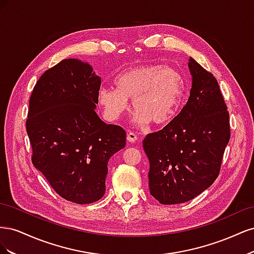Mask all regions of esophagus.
<instances>
[{"instance_id":"34e87169","label":"esophagus","mask_w":254,"mask_h":254,"mask_svg":"<svg viewBox=\"0 0 254 254\" xmlns=\"http://www.w3.org/2000/svg\"><path fill=\"white\" fill-rule=\"evenodd\" d=\"M127 141L130 143H134L137 141V135L134 132L130 131L129 133H127Z\"/></svg>"}]
</instances>
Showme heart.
<instances>
[{
    "label": "heart",
    "instance_id": "b5f03b06",
    "mask_svg": "<svg viewBox=\"0 0 254 254\" xmlns=\"http://www.w3.org/2000/svg\"><path fill=\"white\" fill-rule=\"evenodd\" d=\"M115 84L117 88H102L98 92V103L107 119L118 120L128 110V99H132L136 110L133 121L140 126L170 124L186 94V79L181 72L158 64L128 68L115 78Z\"/></svg>",
    "mask_w": 254,
    "mask_h": 254
}]
</instances>
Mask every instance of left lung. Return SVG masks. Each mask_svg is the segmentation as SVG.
<instances>
[{
  "label": "left lung",
  "instance_id": "left-lung-1",
  "mask_svg": "<svg viewBox=\"0 0 254 254\" xmlns=\"http://www.w3.org/2000/svg\"><path fill=\"white\" fill-rule=\"evenodd\" d=\"M189 67L193 78L187 104L170 124L143 141L150 195L162 204L190 201L213 184L231 135L216 78L191 57Z\"/></svg>",
  "mask_w": 254,
  "mask_h": 254
}]
</instances>
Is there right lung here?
<instances>
[{"instance_id":"1","label":"right lung","mask_w":254,"mask_h":254,"mask_svg":"<svg viewBox=\"0 0 254 254\" xmlns=\"http://www.w3.org/2000/svg\"><path fill=\"white\" fill-rule=\"evenodd\" d=\"M99 89L90 64L64 59L41 75L29 98L32 162L60 197L78 204L104 196L108 161L126 145L125 130L95 112Z\"/></svg>"}]
</instances>
